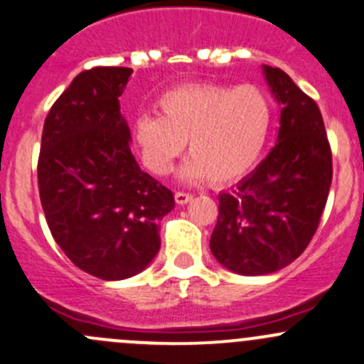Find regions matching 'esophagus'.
Here are the masks:
<instances>
[{
    "label": "esophagus",
    "mask_w": 364,
    "mask_h": 364,
    "mask_svg": "<svg viewBox=\"0 0 364 364\" xmlns=\"http://www.w3.org/2000/svg\"><path fill=\"white\" fill-rule=\"evenodd\" d=\"M174 198H176V202H178V204L183 205V204H188V202L193 198V195L188 193V192H176Z\"/></svg>",
    "instance_id": "34e87169"
}]
</instances>
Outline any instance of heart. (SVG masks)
I'll list each match as a JSON object with an SVG mask.
<instances>
[{
    "label": "heart",
    "instance_id": "heart-1",
    "mask_svg": "<svg viewBox=\"0 0 364 364\" xmlns=\"http://www.w3.org/2000/svg\"><path fill=\"white\" fill-rule=\"evenodd\" d=\"M160 114L134 124V141L153 174H167L185 150L192 153L181 176L230 183L242 178L262 156L274 124V106L258 85L198 83L172 89L159 99Z\"/></svg>",
    "mask_w": 364,
    "mask_h": 364
}]
</instances>
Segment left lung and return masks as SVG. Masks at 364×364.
I'll return each mask as SVG.
<instances>
[{"instance_id":"8db88e82","label":"left lung","mask_w":364,"mask_h":364,"mask_svg":"<svg viewBox=\"0 0 364 364\" xmlns=\"http://www.w3.org/2000/svg\"><path fill=\"white\" fill-rule=\"evenodd\" d=\"M281 127L267 159L220 195L211 252L242 275L272 274L294 262L319 227L331 178V146L319 106L279 68H263Z\"/></svg>"}]
</instances>
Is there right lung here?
<instances>
[{
	"label": "right lung",
	"mask_w": 364,
	"mask_h": 364,
	"mask_svg": "<svg viewBox=\"0 0 364 364\" xmlns=\"http://www.w3.org/2000/svg\"><path fill=\"white\" fill-rule=\"evenodd\" d=\"M131 68L97 66L75 76L45 118L38 188L52 237L83 272L120 281L160 250L169 188L141 171L118 97Z\"/></svg>",
	"instance_id": "right-lung-1"
}]
</instances>
